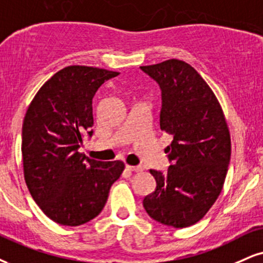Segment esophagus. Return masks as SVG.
I'll return each instance as SVG.
<instances>
[{
  "label": "esophagus",
  "instance_id": "1",
  "mask_svg": "<svg viewBox=\"0 0 263 263\" xmlns=\"http://www.w3.org/2000/svg\"><path fill=\"white\" fill-rule=\"evenodd\" d=\"M125 168L128 171H132V172H142L141 166H129V164H126Z\"/></svg>",
  "mask_w": 263,
  "mask_h": 263
}]
</instances>
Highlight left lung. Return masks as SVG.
<instances>
[{
	"label": "left lung",
	"mask_w": 263,
	"mask_h": 263,
	"mask_svg": "<svg viewBox=\"0 0 263 263\" xmlns=\"http://www.w3.org/2000/svg\"><path fill=\"white\" fill-rule=\"evenodd\" d=\"M162 91L161 130L173 135L166 173L151 170L156 189L145 196L147 215L162 224H195L216 202L231 161V134L218 100L202 77L180 60L140 67Z\"/></svg>",
	"instance_id": "obj_1"
}]
</instances>
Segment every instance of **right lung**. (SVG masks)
Listing matches in <instances>:
<instances>
[{
    "label": "right lung",
    "mask_w": 263,
    "mask_h": 263,
    "mask_svg": "<svg viewBox=\"0 0 263 263\" xmlns=\"http://www.w3.org/2000/svg\"><path fill=\"white\" fill-rule=\"evenodd\" d=\"M118 72L68 66L36 92L22 130L23 171L32 199L53 222L77 227L100 215L112 184L121 177L122 161L87 158L79 147L91 137L92 99Z\"/></svg>",
    "instance_id": "right-lung-1"
}]
</instances>
